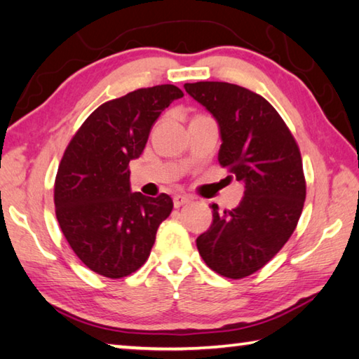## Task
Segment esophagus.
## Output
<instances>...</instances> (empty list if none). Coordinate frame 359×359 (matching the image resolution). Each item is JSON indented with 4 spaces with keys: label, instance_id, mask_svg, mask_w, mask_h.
Here are the masks:
<instances>
[{
    "label": "esophagus",
    "instance_id": "1",
    "mask_svg": "<svg viewBox=\"0 0 359 359\" xmlns=\"http://www.w3.org/2000/svg\"><path fill=\"white\" fill-rule=\"evenodd\" d=\"M188 203H191V198L188 196V194H175V196H174L175 208H180V205H185Z\"/></svg>",
    "mask_w": 359,
    "mask_h": 359
}]
</instances>
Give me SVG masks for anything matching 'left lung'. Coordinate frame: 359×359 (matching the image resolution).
<instances>
[{
    "label": "left lung",
    "mask_w": 359,
    "mask_h": 359,
    "mask_svg": "<svg viewBox=\"0 0 359 359\" xmlns=\"http://www.w3.org/2000/svg\"><path fill=\"white\" fill-rule=\"evenodd\" d=\"M184 87L215 118L218 161L244 185L236 209L218 214L212 204L214 220L196 247L217 274L247 277L276 257L299 220L306 201L299 149L276 109L252 90L228 82Z\"/></svg>",
    "instance_id": "obj_1"
}]
</instances>
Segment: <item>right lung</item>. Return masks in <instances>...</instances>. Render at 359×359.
<instances>
[{
    "label": "right lung",
    "mask_w": 359,
    "mask_h": 359,
    "mask_svg": "<svg viewBox=\"0 0 359 359\" xmlns=\"http://www.w3.org/2000/svg\"><path fill=\"white\" fill-rule=\"evenodd\" d=\"M175 85L139 88L101 104L71 139L55 179V214L79 259L100 276L120 278L147 261L171 196L131 191V160L174 100Z\"/></svg>",
    "instance_id": "right-lung-1"
}]
</instances>
